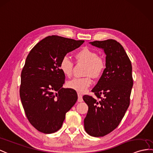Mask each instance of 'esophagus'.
<instances>
[{"mask_svg": "<svg viewBox=\"0 0 153 153\" xmlns=\"http://www.w3.org/2000/svg\"><path fill=\"white\" fill-rule=\"evenodd\" d=\"M78 101H79V102H82L83 101L82 95L80 93H78Z\"/></svg>", "mask_w": 153, "mask_h": 153, "instance_id": "esophagus-1", "label": "esophagus"}]
</instances>
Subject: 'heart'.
I'll return each instance as SVG.
<instances>
[{
  "instance_id": "obj_1",
  "label": "heart",
  "mask_w": 153,
  "mask_h": 153,
  "mask_svg": "<svg viewBox=\"0 0 153 153\" xmlns=\"http://www.w3.org/2000/svg\"><path fill=\"white\" fill-rule=\"evenodd\" d=\"M75 58L77 62L86 64L85 74L88 76L83 78H74L68 81L66 85L68 88L79 93H85L92 84L93 80L91 76L98 78L101 75L105 69V63L99 56L96 51L88 47L82 48L78 51L75 54ZM73 65V62L67 56L62 58L59 64L61 71L67 77L72 75Z\"/></svg>"
}]
</instances>
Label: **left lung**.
<instances>
[{"label":"left lung","mask_w":153,"mask_h":153,"mask_svg":"<svg viewBox=\"0 0 153 153\" xmlns=\"http://www.w3.org/2000/svg\"><path fill=\"white\" fill-rule=\"evenodd\" d=\"M102 48L106 54V68L92 89L95 96H83L88 106L84 128L89 135L101 137L116 128L130 105L133 85L132 64L121 45L114 39L89 43Z\"/></svg>","instance_id":"1"}]
</instances>
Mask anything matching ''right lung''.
<instances>
[{
  "label": "right lung",
  "mask_w": 153,
  "mask_h": 153,
  "mask_svg": "<svg viewBox=\"0 0 153 153\" xmlns=\"http://www.w3.org/2000/svg\"><path fill=\"white\" fill-rule=\"evenodd\" d=\"M84 42L48 36L37 43L27 56L21 75L20 98L28 120L41 132L58 131L65 114L76 102V92L62 88L65 76L59 64L63 57Z\"/></svg>",
  "instance_id": "add662e5"
}]
</instances>
